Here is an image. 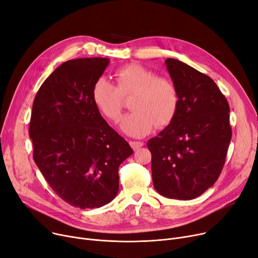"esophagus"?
<instances>
[{"mask_svg":"<svg viewBox=\"0 0 258 258\" xmlns=\"http://www.w3.org/2000/svg\"><path fill=\"white\" fill-rule=\"evenodd\" d=\"M130 146H131V147H132V149L135 151V150H138V149L142 148V147L144 146V143H142V142H134V141H131V142H130Z\"/></svg>","mask_w":258,"mask_h":258,"instance_id":"34e87169","label":"esophagus"}]
</instances>
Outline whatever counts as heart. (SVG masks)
I'll return each instance as SVG.
<instances>
[{
  "label": "heart",
  "instance_id": "b5f03b06",
  "mask_svg": "<svg viewBox=\"0 0 258 258\" xmlns=\"http://www.w3.org/2000/svg\"><path fill=\"white\" fill-rule=\"evenodd\" d=\"M116 85L105 77L98 78L92 99L99 111L110 120H117L123 96H134L132 112L120 119V130L133 138H143L154 128L168 125L176 115L179 94L175 84L141 64L130 63L114 73Z\"/></svg>",
  "mask_w": 258,
  "mask_h": 258
}]
</instances>
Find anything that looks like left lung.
Returning <instances> with one entry per match:
<instances>
[{
    "label": "left lung",
    "mask_w": 258,
    "mask_h": 258,
    "mask_svg": "<svg viewBox=\"0 0 258 258\" xmlns=\"http://www.w3.org/2000/svg\"><path fill=\"white\" fill-rule=\"evenodd\" d=\"M179 94L171 123L147 146L163 197L191 200L218 180L231 141L229 104L215 81L180 60L164 61Z\"/></svg>",
    "instance_id": "obj_1"
}]
</instances>
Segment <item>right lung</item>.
Wrapping results in <instances>:
<instances>
[{
  "label": "right lung",
  "instance_id": "1",
  "mask_svg": "<svg viewBox=\"0 0 258 258\" xmlns=\"http://www.w3.org/2000/svg\"><path fill=\"white\" fill-rule=\"evenodd\" d=\"M108 64V58L99 57L63 62L41 84L32 106L34 161L60 198L82 209L115 198L118 166L133 153L92 99L93 85Z\"/></svg>",
  "mask_w": 258,
  "mask_h": 258
}]
</instances>
